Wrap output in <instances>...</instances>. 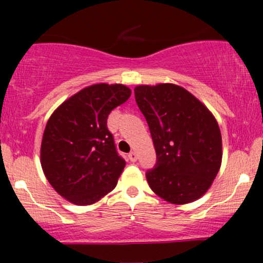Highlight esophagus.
<instances>
[{
    "instance_id": "1",
    "label": "esophagus",
    "mask_w": 263,
    "mask_h": 263,
    "mask_svg": "<svg viewBox=\"0 0 263 263\" xmlns=\"http://www.w3.org/2000/svg\"><path fill=\"white\" fill-rule=\"evenodd\" d=\"M128 158H129V160L133 161V163H135V161L138 160V154H136V152H134V151H133V152H130V153L128 154Z\"/></svg>"
}]
</instances>
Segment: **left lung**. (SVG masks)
Wrapping results in <instances>:
<instances>
[{
    "instance_id": "obj_1",
    "label": "left lung",
    "mask_w": 263,
    "mask_h": 263,
    "mask_svg": "<svg viewBox=\"0 0 263 263\" xmlns=\"http://www.w3.org/2000/svg\"><path fill=\"white\" fill-rule=\"evenodd\" d=\"M135 100L157 153L146 174L151 189L167 202L184 204L210 189L221 165V134L213 115L185 88L141 85Z\"/></svg>"
}]
</instances>
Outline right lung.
Returning a JSON list of instances; mask_svg holds the SVG:
<instances>
[{
  "instance_id": "obj_1",
  "label": "right lung",
  "mask_w": 263,
  "mask_h": 263,
  "mask_svg": "<svg viewBox=\"0 0 263 263\" xmlns=\"http://www.w3.org/2000/svg\"><path fill=\"white\" fill-rule=\"evenodd\" d=\"M130 95L124 85L96 84L71 96L50 116L42 140V167L52 188L69 202L92 204L116 186L125 161L106 122Z\"/></svg>"
}]
</instances>
